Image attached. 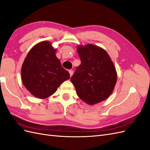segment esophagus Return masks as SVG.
Here are the masks:
<instances>
[{"mask_svg": "<svg viewBox=\"0 0 150 150\" xmlns=\"http://www.w3.org/2000/svg\"><path fill=\"white\" fill-rule=\"evenodd\" d=\"M69 74H70L71 76H72V74H73V71H72V69L69 70Z\"/></svg>", "mask_w": 150, "mask_h": 150, "instance_id": "34e87169", "label": "esophagus"}]
</instances>
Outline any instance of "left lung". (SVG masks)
Instances as JSON below:
<instances>
[{
    "instance_id": "left-lung-1",
    "label": "left lung",
    "mask_w": 150,
    "mask_h": 150,
    "mask_svg": "<svg viewBox=\"0 0 150 150\" xmlns=\"http://www.w3.org/2000/svg\"><path fill=\"white\" fill-rule=\"evenodd\" d=\"M81 64L71 81L79 98L89 105L110 96L117 81V72L110 56L103 48L88 44L78 46Z\"/></svg>"
}]
</instances>
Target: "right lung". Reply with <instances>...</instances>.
I'll list each match as a JSON object with an SVG mask.
<instances>
[{"mask_svg":"<svg viewBox=\"0 0 150 150\" xmlns=\"http://www.w3.org/2000/svg\"><path fill=\"white\" fill-rule=\"evenodd\" d=\"M56 52V49L50 42H39L30 50L22 64V83L36 98L45 99L51 96L61 84L70 78Z\"/></svg>","mask_w":150,"mask_h":150,"instance_id":"obj_1","label":"right lung"}]
</instances>
